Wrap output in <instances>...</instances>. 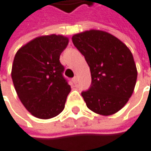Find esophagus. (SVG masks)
I'll use <instances>...</instances> for the list:
<instances>
[{
	"label": "esophagus",
	"mask_w": 151,
	"mask_h": 151,
	"mask_svg": "<svg viewBox=\"0 0 151 151\" xmlns=\"http://www.w3.org/2000/svg\"><path fill=\"white\" fill-rule=\"evenodd\" d=\"M73 83H74V84H76V83H78V78H77V77H74V78H73Z\"/></svg>",
	"instance_id": "obj_1"
}]
</instances>
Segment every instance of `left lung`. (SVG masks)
I'll use <instances>...</instances> for the list:
<instances>
[{"mask_svg": "<svg viewBox=\"0 0 151 151\" xmlns=\"http://www.w3.org/2000/svg\"><path fill=\"white\" fill-rule=\"evenodd\" d=\"M72 40L90 69V87L81 93L87 107L104 116L117 112L131 97L137 80L130 50L117 38L100 30L83 32Z\"/></svg>", "mask_w": 151, "mask_h": 151, "instance_id": "8db88e82", "label": "left lung"}]
</instances>
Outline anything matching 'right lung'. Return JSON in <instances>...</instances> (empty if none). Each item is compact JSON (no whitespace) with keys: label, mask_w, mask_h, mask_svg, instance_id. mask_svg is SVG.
I'll return each instance as SVG.
<instances>
[{"label":"right lung","mask_w":151,"mask_h":151,"mask_svg":"<svg viewBox=\"0 0 151 151\" xmlns=\"http://www.w3.org/2000/svg\"><path fill=\"white\" fill-rule=\"evenodd\" d=\"M68 39L63 35L35 38L15 55L12 78L21 102L31 114L49 119L65 107L71 87L63 76L60 55Z\"/></svg>","instance_id":"1"}]
</instances>
